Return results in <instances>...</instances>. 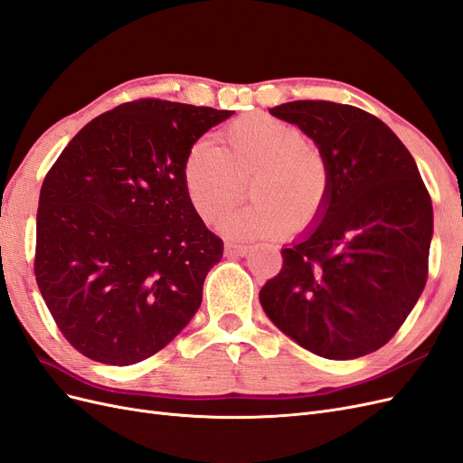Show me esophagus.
<instances>
[{
  "instance_id": "1",
  "label": "esophagus",
  "mask_w": 463,
  "mask_h": 463,
  "mask_svg": "<svg viewBox=\"0 0 463 463\" xmlns=\"http://www.w3.org/2000/svg\"><path fill=\"white\" fill-rule=\"evenodd\" d=\"M223 253L230 259H237V257H247L249 247L247 245H235V243H226L223 247Z\"/></svg>"
}]
</instances>
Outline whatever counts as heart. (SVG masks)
Masks as SVG:
<instances>
[{"label": "heart", "mask_w": 463, "mask_h": 463, "mask_svg": "<svg viewBox=\"0 0 463 463\" xmlns=\"http://www.w3.org/2000/svg\"><path fill=\"white\" fill-rule=\"evenodd\" d=\"M226 146L194 143L184 164V185L194 213L218 226L249 193L255 203L233 214L223 232L233 240H272L303 232L325 213L332 170L298 125L249 114L223 131Z\"/></svg>", "instance_id": "heart-1"}]
</instances>
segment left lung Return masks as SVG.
Returning a JSON list of instances; mask_svg holds the SVG:
<instances>
[{
    "instance_id": "8db88e82",
    "label": "left lung",
    "mask_w": 463,
    "mask_h": 463,
    "mask_svg": "<svg viewBox=\"0 0 463 463\" xmlns=\"http://www.w3.org/2000/svg\"><path fill=\"white\" fill-rule=\"evenodd\" d=\"M325 154L332 194L320 223L282 250L259 293L301 347L355 359L392 340L427 284L432 203L410 150L365 109L296 100L270 109Z\"/></svg>"
}]
</instances>
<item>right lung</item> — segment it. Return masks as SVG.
Wrapping results in <instances>:
<instances>
[{"label": "right lung", "instance_id": "right-lung-1", "mask_svg": "<svg viewBox=\"0 0 463 463\" xmlns=\"http://www.w3.org/2000/svg\"><path fill=\"white\" fill-rule=\"evenodd\" d=\"M233 111L141 98L87 123L50 167L36 214L34 276L63 338L133 365L199 311L223 241L187 197L191 146Z\"/></svg>", "mask_w": 463, "mask_h": 463}]
</instances>
